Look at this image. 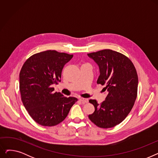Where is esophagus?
Here are the masks:
<instances>
[{"label": "esophagus", "instance_id": "34e87169", "mask_svg": "<svg viewBox=\"0 0 158 158\" xmlns=\"http://www.w3.org/2000/svg\"><path fill=\"white\" fill-rule=\"evenodd\" d=\"M79 101L81 102H82V103H87L88 102V98H82V97H80L79 98Z\"/></svg>", "mask_w": 158, "mask_h": 158}]
</instances>
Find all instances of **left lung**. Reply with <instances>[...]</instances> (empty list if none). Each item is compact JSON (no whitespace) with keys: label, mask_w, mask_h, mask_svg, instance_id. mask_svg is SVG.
Wrapping results in <instances>:
<instances>
[{"label":"left lung","mask_w":158,"mask_h":158,"mask_svg":"<svg viewBox=\"0 0 158 158\" xmlns=\"http://www.w3.org/2000/svg\"><path fill=\"white\" fill-rule=\"evenodd\" d=\"M88 56L98 66L97 83L104 85V91L108 93L100 104L96 100L89 101L95 111L88 117L99 127H113L126 118L135 104L138 84L136 69L127 57L110 49Z\"/></svg>","instance_id":"8db88e82"}]
</instances>
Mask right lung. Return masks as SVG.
Here are the masks:
<instances>
[{"label": "right lung", "instance_id": "obj_1", "mask_svg": "<svg viewBox=\"0 0 158 158\" xmlns=\"http://www.w3.org/2000/svg\"><path fill=\"white\" fill-rule=\"evenodd\" d=\"M73 55L46 51L31 56L20 72V92L24 107L32 118L43 126H54L63 121L76 97L54 92L52 86L61 81L64 64Z\"/></svg>", "mask_w": 158, "mask_h": 158}]
</instances>
